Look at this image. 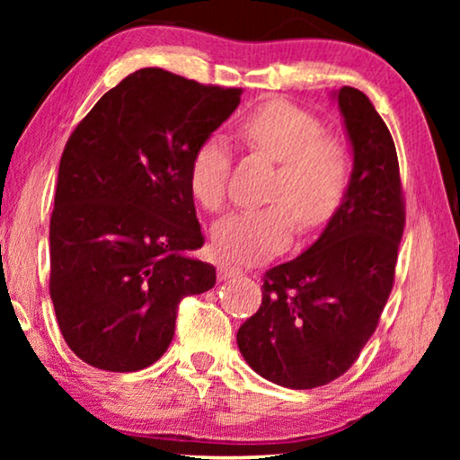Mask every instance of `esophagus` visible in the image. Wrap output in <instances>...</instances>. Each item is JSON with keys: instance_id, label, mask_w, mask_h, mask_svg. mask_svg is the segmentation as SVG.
<instances>
[{"instance_id": "esophagus-1", "label": "esophagus", "mask_w": 460, "mask_h": 460, "mask_svg": "<svg viewBox=\"0 0 460 460\" xmlns=\"http://www.w3.org/2000/svg\"><path fill=\"white\" fill-rule=\"evenodd\" d=\"M243 270L236 268V266H230V263H219L217 266V279L219 280H228V279H236V276H241Z\"/></svg>"}]
</instances>
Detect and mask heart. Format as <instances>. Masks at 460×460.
Instances as JSON below:
<instances>
[{
    "label": "heart",
    "mask_w": 460,
    "mask_h": 460,
    "mask_svg": "<svg viewBox=\"0 0 460 460\" xmlns=\"http://www.w3.org/2000/svg\"><path fill=\"white\" fill-rule=\"evenodd\" d=\"M238 136L255 153L279 163L268 199L255 209H238L213 228V251L226 261L253 263L279 253L291 241L295 226L318 230L345 200L351 180V156L345 144L324 134L314 112L287 100L257 106L238 125ZM232 153L222 136H209L194 148L188 188L207 211H219L228 192Z\"/></svg>",
    "instance_id": "1"
}]
</instances>
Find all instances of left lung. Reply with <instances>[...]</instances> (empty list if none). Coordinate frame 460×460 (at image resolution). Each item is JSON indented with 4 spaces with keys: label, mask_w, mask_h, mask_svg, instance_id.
Instances as JSON below:
<instances>
[{
    "label": "left lung",
    "mask_w": 460,
    "mask_h": 460,
    "mask_svg": "<svg viewBox=\"0 0 460 460\" xmlns=\"http://www.w3.org/2000/svg\"><path fill=\"white\" fill-rule=\"evenodd\" d=\"M351 148L349 190L323 234L263 274L261 305L238 349L263 379L288 389L335 381L358 360L392 293L406 205L387 125L356 87L337 93Z\"/></svg>",
    "instance_id": "left-lung-1"
}]
</instances>
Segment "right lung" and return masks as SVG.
Segmentation results:
<instances>
[{
  "label": "right lung",
  "mask_w": 460,
  "mask_h": 460,
  "mask_svg": "<svg viewBox=\"0 0 460 460\" xmlns=\"http://www.w3.org/2000/svg\"><path fill=\"white\" fill-rule=\"evenodd\" d=\"M241 93L140 68L68 137L49 219V295L66 345L90 367H150L172 343L180 301L216 285V268L186 255L205 243L188 167Z\"/></svg>",
  "instance_id": "add662e5"
}]
</instances>
